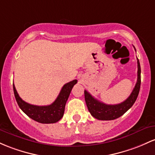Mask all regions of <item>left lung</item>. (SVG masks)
I'll list each match as a JSON object with an SVG mask.
<instances>
[{
  "instance_id": "obj_1",
  "label": "left lung",
  "mask_w": 155,
  "mask_h": 155,
  "mask_svg": "<svg viewBox=\"0 0 155 155\" xmlns=\"http://www.w3.org/2000/svg\"><path fill=\"white\" fill-rule=\"evenodd\" d=\"M135 48V47H134ZM136 51V50H135ZM137 59V79L133 91L130 96L124 101L118 104H106L92 96L87 91H84V98L88 110L92 116L98 120H114L123 115L129 109L132 107L138 96L140 87V65Z\"/></svg>"
}]
</instances>
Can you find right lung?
Here are the masks:
<instances>
[{"instance_id":"obj_1","label":"right lung","mask_w":155,"mask_h":155,"mask_svg":"<svg viewBox=\"0 0 155 155\" xmlns=\"http://www.w3.org/2000/svg\"><path fill=\"white\" fill-rule=\"evenodd\" d=\"M76 83L77 80L74 79L64 84L57 99L51 104L47 106H37L25 102L19 96L14 84L13 90L18 106L29 118L41 124H54L59 121L63 116L65 104L73 87Z\"/></svg>"}]
</instances>
